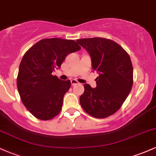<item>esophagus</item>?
<instances>
[{
  "mask_svg": "<svg viewBox=\"0 0 156 156\" xmlns=\"http://www.w3.org/2000/svg\"><path fill=\"white\" fill-rule=\"evenodd\" d=\"M78 82L76 80H71V85L72 86H75L76 84H78Z\"/></svg>",
  "mask_w": 156,
  "mask_h": 156,
  "instance_id": "obj_1",
  "label": "esophagus"
}]
</instances>
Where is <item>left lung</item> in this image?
Here are the masks:
<instances>
[{"label":"left lung","instance_id":"1","mask_svg":"<svg viewBox=\"0 0 156 156\" xmlns=\"http://www.w3.org/2000/svg\"><path fill=\"white\" fill-rule=\"evenodd\" d=\"M89 53L93 71L99 74L96 88L85 83L80 97L89 115L105 118L117 112L133 86V66L129 55L114 41L101 37L77 39Z\"/></svg>","mask_w":156,"mask_h":156}]
</instances>
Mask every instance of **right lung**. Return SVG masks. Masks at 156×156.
Here are the masks:
<instances>
[{
  "label": "right lung",
  "instance_id": "1",
  "mask_svg": "<svg viewBox=\"0 0 156 156\" xmlns=\"http://www.w3.org/2000/svg\"><path fill=\"white\" fill-rule=\"evenodd\" d=\"M80 49L77 42L70 39H44L23 55L17 78V89L23 104L37 119L48 120L60 112L71 82L60 80L52 73L61 67L68 54Z\"/></svg>",
  "mask_w": 156,
  "mask_h": 156
}]
</instances>
